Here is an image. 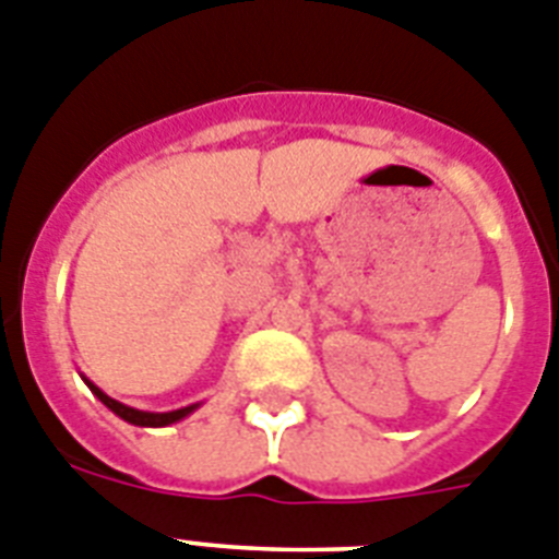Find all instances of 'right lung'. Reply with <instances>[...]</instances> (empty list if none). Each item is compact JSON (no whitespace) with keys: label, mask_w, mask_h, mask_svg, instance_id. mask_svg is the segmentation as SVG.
I'll return each instance as SVG.
<instances>
[{"label":"right lung","mask_w":559,"mask_h":559,"mask_svg":"<svg viewBox=\"0 0 559 559\" xmlns=\"http://www.w3.org/2000/svg\"><path fill=\"white\" fill-rule=\"evenodd\" d=\"M90 390H93V393L98 395V399H102V402L107 404V407L112 409L116 416H121L123 421L135 424V427H166V424H175V421H180V418H186L194 409V407H183V409H171V413H143V409H132V407H127V404L116 402V399H109V395L102 393V390L95 388V384H90Z\"/></svg>","instance_id":"obj_1"}]
</instances>
